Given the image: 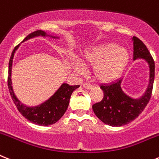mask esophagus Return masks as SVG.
Listing matches in <instances>:
<instances>
[{
	"label": "esophagus",
	"mask_w": 159,
	"mask_h": 159,
	"mask_svg": "<svg viewBox=\"0 0 159 159\" xmlns=\"http://www.w3.org/2000/svg\"><path fill=\"white\" fill-rule=\"evenodd\" d=\"M83 87L86 89H92L93 88V85L91 84H83Z\"/></svg>",
	"instance_id": "obj_1"
}]
</instances>
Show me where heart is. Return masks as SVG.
<instances>
[{"instance_id": "1", "label": "heart", "mask_w": 159, "mask_h": 159, "mask_svg": "<svg viewBox=\"0 0 159 159\" xmlns=\"http://www.w3.org/2000/svg\"><path fill=\"white\" fill-rule=\"evenodd\" d=\"M129 55L126 49L114 43H106L85 49L80 55L84 65L92 66V74L100 83H109L118 78L129 63ZM75 70L84 71V67L75 61Z\"/></svg>"}]
</instances>
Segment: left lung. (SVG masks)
<instances>
[{
	"label": "left lung",
	"instance_id": "left-lung-1",
	"mask_svg": "<svg viewBox=\"0 0 159 159\" xmlns=\"http://www.w3.org/2000/svg\"><path fill=\"white\" fill-rule=\"evenodd\" d=\"M134 60L142 59L150 68V80L146 92L141 97L134 99L123 92L120 86L122 79L109 84L100 85L104 93L102 100L93 105L96 116L104 124L119 127L129 124L137 118L145 109L151 97L154 80V61L146 45L137 37H133Z\"/></svg>",
	"mask_w": 159,
	"mask_h": 159
}]
</instances>
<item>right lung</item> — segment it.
<instances>
[{
    "instance_id": "1",
    "label": "right lung",
    "mask_w": 159,
    "mask_h": 159,
    "mask_svg": "<svg viewBox=\"0 0 159 159\" xmlns=\"http://www.w3.org/2000/svg\"><path fill=\"white\" fill-rule=\"evenodd\" d=\"M50 37L51 39H59L57 36L48 34L45 31L36 30L33 33L30 34L24 40H29L35 37ZM20 45H17V47L13 49L12 52L11 57L9 59V75H8V87H9V93L13 99V103L17 108L18 111L24 117L29 120L30 121L34 124L39 125L42 126L51 125L52 124L56 123L59 119L63 116L65 112L67 109L69 101H70V96L72 93L76 89H78L80 85H74L70 86L67 84H63L58 90L51 97L46 100L45 102L42 103L37 106H27L23 103H21L17 96H15L13 92V86H12L11 80V73H12V65H13V59L14 54Z\"/></svg>"
}]
</instances>
